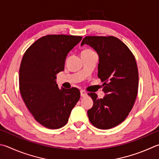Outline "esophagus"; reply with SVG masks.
<instances>
[{
	"label": "esophagus",
	"mask_w": 159,
	"mask_h": 159,
	"mask_svg": "<svg viewBox=\"0 0 159 159\" xmlns=\"http://www.w3.org/2000/svg\"><path fill=\"white\" fill-rule=\"evenodd\" d=\"M88 95V93L85 90H80V96L82 97H85Z\"/></svg>",
	"instance_id": "34e87169"
}]
</instances>
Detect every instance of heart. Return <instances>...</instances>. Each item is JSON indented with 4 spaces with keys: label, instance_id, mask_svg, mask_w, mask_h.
Here are the masks:
<instances>
[{
    "label": "heart",
    "instance_id": "heart-1",
    "mask_svg": "<svg viewBox=\"0 0 159 159\" xmlns=\"http://www.w3.org/2000/svg\"><path fill=\"white\" fill-rule=\"evenodd\" d=\"M83 52H92V51H90V50H85V51H83ZM82 52V53H83Z\"/></svg>",
    "mask_w": 159,
    "mask_h": 159
}]
</instances>
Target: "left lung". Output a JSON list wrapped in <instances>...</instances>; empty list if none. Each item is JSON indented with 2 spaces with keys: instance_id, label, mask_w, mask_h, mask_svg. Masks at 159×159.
Returning a JSON list of instances; mask_svg holds the SVG:
<instances>
[{
  "instance_id": "1",
  "label": "left lung",
  "mask_w": 159,
  "mask_h": 159,
  "mask_svg": "<svg viewBox=\"0 0 159 159\" xmlns=\"http://www.w3.org/2000/svg\"><path fill=\"white\" fill-rule=\"evenodd\" d=\"M87 44L99 56L98 77L103 82L106 95L98 99L88 93L93 106L88 111L90 122L100 129L120 125L128 116L136 99L138 71L135 57L126 45L117 37L88 36L81 46Z\"/></svg>"
}]
</instances>
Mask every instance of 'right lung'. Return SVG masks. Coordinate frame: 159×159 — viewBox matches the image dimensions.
Returning a JSON list of instances; mask_svg holds the SVG:
<instances>
[{"label": "right lung", "instance_id": "1", "mask_svg": "<svg viewBox=\"0 0 159 159\" xmlns=\"http://www.w3.org/2000/svg\"><path fill=\"white\" fill-rule=\"evenodd\" d=\"M81 39L80 36L46 35L34 42L23 56L20 92L35 120L48 129L64 126L80 99L79 89H60L56 79L57 74L64 70L69 52Z\"/></svg>", "mask_w": 159, "mask_h": 159}]
</instances>
